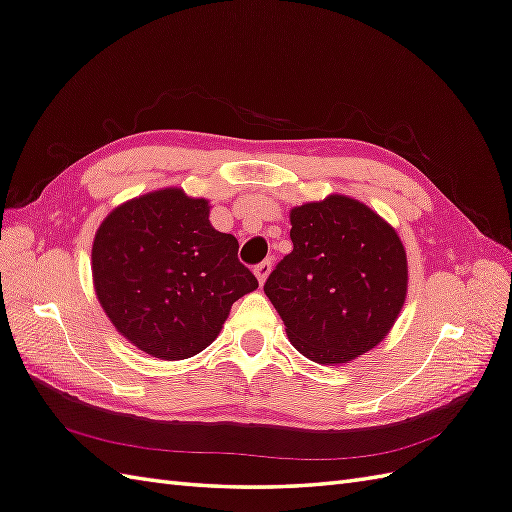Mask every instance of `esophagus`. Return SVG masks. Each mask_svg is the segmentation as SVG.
Instances as JSON below:
<instances>
[{
    "instance_id": "34e87169",
    "label": "esophagus",
    "mask_w": 512,
    "mask_h": 512,
    "mask_svg": "<svg viewBox=\"0 0 512 512\" xmlns=\"http://www.w3.org/2000/svg\"><path fill=\"white\" fill-rule=\"evenodd\" d=\"M271 267H273V262L267 258V260H262V262H258V265L254 267V275L258 277V284L262 286L265 284V280H267V275L271 273Z\"/></svg>"
}]
</instances>
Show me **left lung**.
I'll return each instance as SVG.
<instances>
[{"label": "left lung", "instance_id": "left-lung-1", "mask_svg": "<svg viewBox=\"0 0 512 512\" xmlns=\"http://www.w3.org/2000/svg\"><path fill=\"white\" fill-rule=\"evenodd\" d=\"M292 252L265 294L307 359H356L391 331L408 292V260L391 224L359 200L331 194L290 211Z\"/></svg>", "mask_w": 512, "mask_h": 512}]
</instances>
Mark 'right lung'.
Wrapping results in <instances>:
<instances>
[{
  "mask_svg": "<svg viewBox=\"0 0 512 512\" xmlns=\"http://www.w3.org/2000/svg\"><path fill=\"white\" fill-rule=\"evenodd\" d=\"M239 241L209 222V200L179 188L119 205L91 247L98 301L113 327L156 359L181 361L220 335L232 303L258 288Z\"/></svg>",
  "mask_w": 512,
  "mask_h": 512,
  "instance_id": "1",
  "label": "right lung"
}]
</instances>
